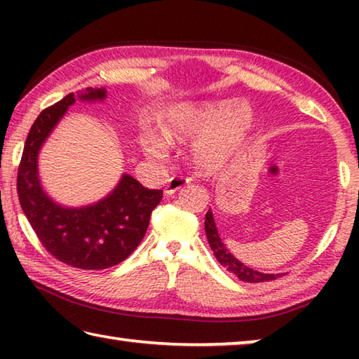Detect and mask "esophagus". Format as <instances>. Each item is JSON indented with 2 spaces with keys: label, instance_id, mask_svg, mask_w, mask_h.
<instances>
[{
  "label": "esophagus",
  "instance_id": "obj_1",
  "mask_svg": "<svg viewBox=\"0 0 359 359\" xmlns=\"http://www.w3.org/2000/svg\"><path fill=\"white\" fill-rule=\"evenodd\" d=\"M185 184H187V180H185L184 175H172V177L168 180L166 193L172 194V193H175L177 190H180L182 187H185Z\"/></svg>",
  "mask_w": 359,
  "mask_h": 359
}]
</instances>
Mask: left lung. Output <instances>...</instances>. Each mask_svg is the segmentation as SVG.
I'll use <instances>...</instances> for the list:
<instances>
[{
  "label": "left lung",
  "mask_w": 359,
  "mask_h": 359,
  "mask_svg": "<svg viewBox=\"0 0 359 359\" xmlns=\"http://www.w3.org/2000/svg\"><path fill=\"white\" fill-rule=\"evenodd\" d=\"M104 98V88H88L81 95L83 101ZM74 102V95L69 93L34 120L17 171V194L23 214L53 258L79 269H107L136 250L163 191L145 188L123 174L104 199L85 208H62L47 196L38 175V154Z\"/></svg>",
  "instance_id": "1"
}]
</instances>
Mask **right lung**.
Instances as JSON below:
<instances>
[{
	"mask_svg": "<svg viewBox=\"0 0 359 359\" xmlns=\"http://www.w3.org/2000/svg\"><path fill=\"white\" fill-rule=\"evenodd\" d=\"M209 226H214V220H212V215L208 214L205 215V229ZM210 242V239H209ZM221 248L215 252V257L217 259L220 261V264H223L224 267L229 272H233V274L239 278V280H244L248 283H259V282H269V280H274V276L272 274H263V272H258V271H253L252 267L245 266L244 263H241L238 258H234L233 253H229L226 248H223L222 244ZM215 248H217L215 247Z\"/></svg>",
	"mask_w": 359,
	"mask_h": 359,
	"instance_id": "right-lung-1",
	"label": "right lung"
}]
</instances>
